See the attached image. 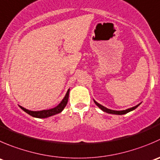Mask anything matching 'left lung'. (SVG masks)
Segmentation results:
<instances>
[{
  "label": "left lung",
  "mask_w": 160,
  "mask_h": 160,
  "mask_svg": "<svg viewBox=\"0 0 160 160\" xmlns=\"http://www.w3.org/2000/svg\"><path fill=\"white\" fill-rule=\"evenodd\" d=\"M94 103H95V105H97L99 108H101V109H102L103 112H107V113H110V114H115V115L126 114V113L129 112L134 110L136 108H137V107H138L139 105H141V103H140V104H138V105H136V106L132 107V108H128V109H126V110H120V111H117V110H112V109H109V108H107L106 107L103 106V105H102L101 104L98 103L95 100H94Z\"/></svg>",
  "instance_id": "1"
}]
</instances>
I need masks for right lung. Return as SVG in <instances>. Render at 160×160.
Here are the masks:
<instances>
[{"label": "right lung", "mask_w": 160, "mask_h": 160, "mask_svg": "<svg viewBox=\"0 0 160 160\" xmlns=\"http://www.w3.org/2000/svg\"><path fill=\"white\" fill-rule=\"evenodd\" d=\"M69 89L67 91L64 98L62 100V102H60L57 106H55V108H50V109L41 110V111H31V110L26 109V108H23V107L20 106V105L19 107L23 110V111L26 112V113H28V114L30 115V116H32V117L41 118V119L48 118L49 117V116H54V115H56L58 114V113L61 112L64 109V108L66 106V105H67L68 99H69Z\"/></svg>", "instance_id": "1"}]
</instances>
